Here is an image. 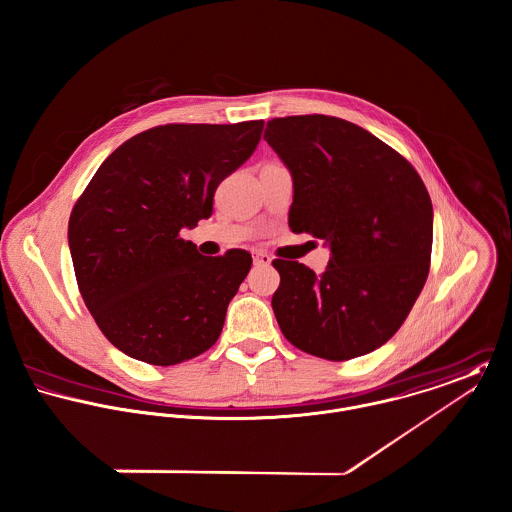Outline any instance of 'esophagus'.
I'll use <instances>...</instances> for the list:
<instances>
[{"label": "esophagus", "mask_w": 512, "mask_h": 512, "mask_svg": "<svg viewBox=\"0 0 512 512\" xmlns=\"http://www.w3.org/2000/svg\"><path fill=\"white\" fill-rule=\"evenodd\" d=\"M253 265L267 267V265H271V257L267 253H263V251H255L253 253Z\"/></svg>", "instance_id": "1"}]
</instances>
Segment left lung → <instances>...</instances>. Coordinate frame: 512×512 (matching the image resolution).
Returning <instances> with one entry per match:
<instances>
[{
	"mask_svg": "<svg viewBox=\"0 0 512 512\" xmlns=\"http://www.w3.org/2000/svg\"><path fill=\"white\" fill-rule=\"evenodd\" d=\"M295 180L289 227L330 245L316 277L275 259L273 312L285 338L324 360L386 344L429 273L433 207L415 168L368 130L326 114L273 118L265 136Z\"/></svg>",
	"mask_w": 512,
	"mask_h": 512,
	"instance_id": "left-lung-1",
	"label": "left lung"
}]
</instances>
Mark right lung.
I'll return each mask as SVG.
<instances>
[{"label": "right lung", "instance_id": "1", "mask_svg": "<svg viewBox=\"0 0 512 512\" xmlns=\"http://www.w3.org/2000/svg\"><path fill=\"white\" fill-rule=\"evenodd\" d=\"M263 120L162 124L120 144L69 217L77 285L110 344L152 366L209 350L251 255L204 257L182 227L211 215L213 194L257 148Z\"/></svg>", "mask_w": 512, "mask_h": 512}]
</instances>
